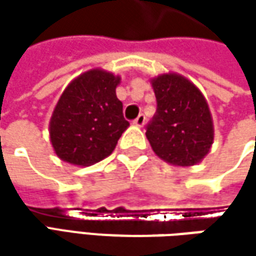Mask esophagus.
Listing matches in <instances>:
<instances>
[{
    "instance_id": "34e87169",
    "label": "esophagus",
    "mask_w": 256,
    "mask_h": 256,
    "mask_svg": "<svg viewBox=\"0 0 256 256\" xmlns=\"http://www.w3.org/2000/svg\"><path fill=\"white\" fill-rule=\"evenodd\" d=\"M145 115L144 114H140L135 120H134V125H136V126H144V124H145Z\"/></svg>"
}]
</instances>
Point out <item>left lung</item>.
Wrapping results in <instances>:
<instances>
[{"mask_svg": "<svg viewBox=\"0 0 256 256\" xmlns=\"http://www.w3.org/2000/svg\"><path fill=\"white\" fill-rule=\"evenodd\" d=\"M156 112L146 125V138L165 162L191 166L201 162L214 142L208 102L190 80L175 72L151 80Z\"/></svg>", "mask_w": 256, "mask_h": 256, "instance_id": "1", "label": "left lung"}]
</instances>
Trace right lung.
I'll list each match as a JSON object with an SVG mask.
<instances>
[{"label":"right lung","mask_w":256,"mask_h":256,"mask_svg":"<svg viewBox=\"0 0 256 256\" xmlns=\"http://www.w3.org/2000/svg\"><path fill=\"white\" fill-rule=\"evenodd\" d=\"M121 78L100 68L72 80L55 105L50 140L65 162L90 166L111 155L130 126L116 98Z\"/></svg>","instance_id":"add662e5"}]
</instances>
